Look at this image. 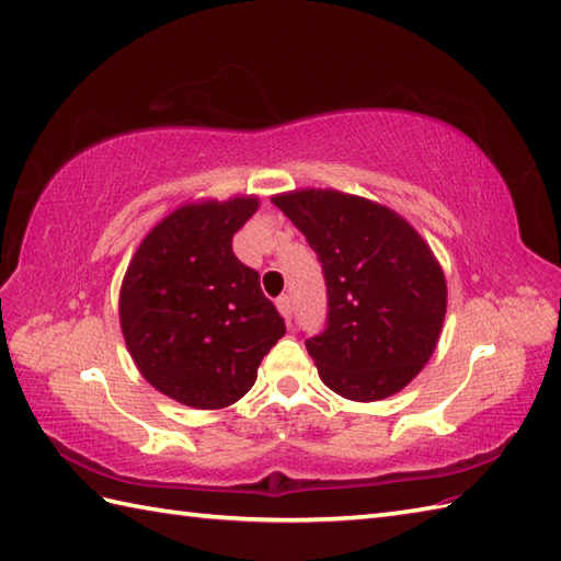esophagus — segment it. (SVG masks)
<instances>
[{"mask_svg": "<svg viewBox=\"0 0 561 561\" xmlns=\"http://www.w3.org/2000/svg\"><path fill=\"white\" fill-rule=\"evenodd\" d=\"M277 308H279V313H282V318H284V320H287V323H289V320H291V299H289V296H287V294H284V296H279V299H277Z\"/></svg>", "mask_w": 561, "mask_h": 561, "instance_id": "obj_1", "label": "esophagus"}]
</instances>
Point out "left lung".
Instances as JSON below:
<instances>
[{
	"label": "left lung",
	"instance_id": "obj_1",
	"mask_svg": "<svg viewBox=\"0 0 561 561\" xmlns=\"http://www.w3.org/2000/svg\"><path fill=\"white\" fill-rule=\"evenodd\" d=\"M294 221L328 284V328L306 340L320 380L337 396H396L432 359L446 318V277L398 211L340 190L272 197Z\"/></svg>",
	"mask_w": 561,
	"mask_h": 561
}]
</instances>
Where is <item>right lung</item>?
<instances>
[{
    "mask_svg": "<svg viewBox=\"0 0 561 561\" xmlns=\"http://www.w3.org/2000/svg\"><path fill=\"white\" fill-rule=\"evenodd\" d=\"M255 195L173 209L139 243L121 287V328L149 383L195 410H221L253 388L257 366L287 332L233 233Z\"/></svg>",
    "mask_w": 561,
    "mask_h": 561,
    "instance_id": "add662e5",
    "label": "right lung"
}]
</instances>
